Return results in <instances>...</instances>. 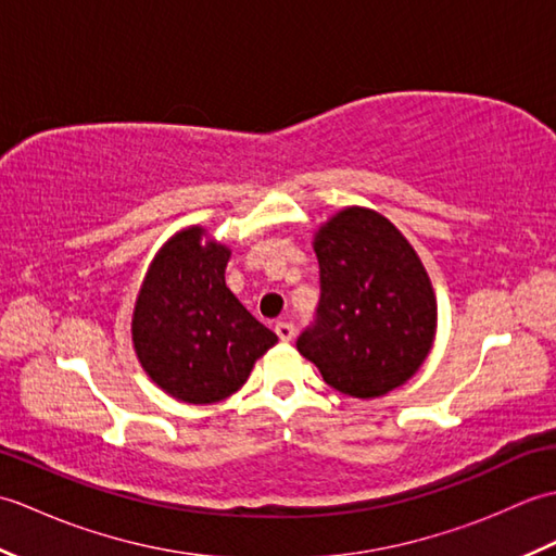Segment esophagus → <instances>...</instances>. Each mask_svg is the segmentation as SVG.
Segmentation results:
<instances>
[{
    "label": "esophagus",
    "mask_w": 556,
    "mask_h": 556,
    "mask_svg": "<svg viewBox=\"0 0 556 556\" xmlns=\"http://www.w3.org/2000/svg\"><path fill=\"white\" fill-rule=\"evenodd\" d=\"M275 332H277V337H279L281 341H291V339H293V332H296V329H293L291 323H277V325H275Z\"/></svg>",
    "instance_id": "esophagus-1"
}]
</instances>
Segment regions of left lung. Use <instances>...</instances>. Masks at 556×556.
Returning a JSON list of instances; mask_svg holds the SVG:
<instances>
[{
    "instance_id": "1",
    "label": "left lung",
    "mask_w": 556,
    "mask_h": 556,
    "mask_svg": "<svg viewBox=\"0 0 556 556\" xmlns=\"http://www.w3.org/2000/svg\"><path fill=\"white\" fill-rule=\"evenodd\" d=\"M320 303L296 349L337 392L375 399L428 358L437 301L420 257L392 222L346 207L315 233Z\"/></svg>"
}]
</instances>
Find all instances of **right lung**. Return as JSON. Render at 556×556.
Returning a JSON list of instances; mask_svg holds the SVG:
<instances>
[{
    "label": "right lung",
    "mask_w": 556,
    "mask_h": 556,
    "mask_svg": "<svg viewBox=\"0 0 556 556\" xmlns=\"http://www.w3.org/2000/svg\"><path fill=\"white\" fill-rule=\"evenodd\" d=\"M188 227L160 248L134 308V349L150 380L186 404L239 392L277 334L224 281L231 251Z\"/></svg>",
    "instance_id": "right-lung-1"
}]
</instances>
